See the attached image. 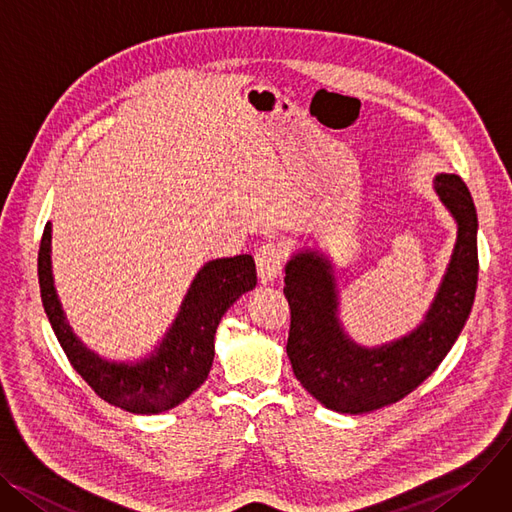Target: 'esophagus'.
Returning <instances> with one entry per match:
<instances>
[{
    "mask_svg": "<svg viewBox=\"0 0 512 512\" xmlns=\"http://www.w3.org/2000/svg\"><path fill=\"white\" fill-rule=\"evenodd\" d=\"M285 264V250L277 242H264L256 250V268L262 281L275 279Z\"/></svg>",
    "mask_w": 512,
    "mask_h": 512,
    "instance_id": "obj_1",
    "label": "esophagus"
}]
</instances>
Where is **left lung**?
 <instances>
[{"instance_id": "obj_1", "label": "left lung", "mask_w": 512, "mask_h": 512, "mask_svg": "<svg viewBox=\"0 0 512 512\" xmlns=\"http://www.w3.org/2000/svg\"><path fill=\"white\" fill-rule=\"evenodd\" d=\"M434 188L457 219L459 235L434 304L409 337L378 349L357 347L335 316L337 291L328 260L304 252L285 266L289 362L295 378L328 409L366 413L401 401L440 366L461 335L477 289V213L459 175H436Z\"/></svg>"}]
</instances>
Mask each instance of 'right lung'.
<instances>
[{"label": "right lung", "mask_w": 512, "mask_h": 512, "mask_svg": "<svg viewBox=\"0 0 512 512\" xmlns=\"http://www.w3.org/2000/svg\"><path fill=\"white\" fill-rule=\"evenodd\" d=\"M51 223L39 246V287L53 333L74 370L113 407L159 413L186 401L208 378L215 357V333L235 299L256 287V264L248 254L208 262L194 279L182 312L161 347L140 364H107L82 347L57 302L51 277Z\"/></svg>", "instance_id": "add662e5"}]
</instances>
